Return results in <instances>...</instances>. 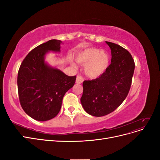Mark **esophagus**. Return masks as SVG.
Masks as SVG:
<instances>
[{
    "label": "esophagus",
    "mask_w": 160,
    "mask_h": 160,
    "mask_svg": "<svg viewBox=\"0 0 160 160\" xmlns=\"http://www.w3.org/2000/svg\"><path fill=\"white\" fill-rule=\"evenodd\" d=\"M83 82V78L80 75H77V79H76V83L77 84H81Z\"/></svg>",
    "instance_id": "1"
}]
</instances>
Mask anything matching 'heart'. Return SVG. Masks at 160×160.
<instances>
[{
    "mask_svg": "<svg viewBox=\"0 0 160 160\" xmlns=\"http://www.w3.org/2000/svg\"><path fill=\"white\" fill-rule=\"evenodd\" d=\"M76 61L81 64H86L85 72L91 78H97L102 75L109 65L108 53L93 47L79 52L76 56ZM72 65H74L73 63Z\"/></svg>",
    "mask_w": 160,
    "mask_h": 160,
    "instance_id": "obj_1",
    "label": "heart"
}]
</instances>
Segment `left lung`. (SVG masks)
I'll return each mask as SVG.
<instances>
[{
  "mask_svg": "<svg viewBox=\"0 0 160 160\" xmlns=\"http://www.w3.org/2000/svg\"><path fill=\"white\" fill-rule=\"evenodd\" d=\"M111 51V63L99 78L84 81L81 103L87 113L95 117L117 109L128 95L134 72L132 55L122 47L105 41Z\"/></svg>",
  "mask_w": 160,
  "mask_h": 160,
  "instance_id": "1",
  "label": "left lung"
}]
</instances>
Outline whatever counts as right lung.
<instances>
[{"instance_id": "obj_1", "label": "right lung", "mask_w": 160, "mask_h": 160, "mask_svg": "<svg viewBox=\"0 0 160 160\" xmlns=\"http://www.w3.org/2000/svg\"><path fill=\"white\" fill-rule=\"evenodd\" d=\"M61 43L52 39L35 47L22 61L18 72L21 107L28 115L40 122L57 116L65 94L75 83L76 76L67 75L45 62L49 51L60 52Z\"/></svg>"}]
</instances>
